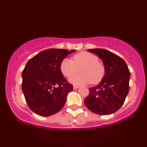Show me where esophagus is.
Segmentation results:
<instances>
[{
	"label": "esophagus",
	"mask_w": 147,
	"mask_h": 147,
	"mask_svg": "<svg viewBox=\"0 0 147 147\" xmlns=\"http://www.w3.org/2000/svg\"><path fill=\"white\" fill-rule=\"evenodd\" d=\"M79 88V86H73V89H77V88Z\"/></svg>",
	"instance_id": "esophagus-1"
}]
</instances>
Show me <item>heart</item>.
Wrapping results in <instances>:
<instances>
[{"label": "heart", "mask_w": 147, "mask_h": 147, "mask_svg": "<svg viewBox=\"0 0 147 147\" xmlns=\"http://www.w3.org/2000/svg\"><path fill=\"white\" fill-rule=\"evenodd\" d=\"M80 69L81 74L73 76ZM60 70L65 77H72L69 82L75 85L97 84L102 81L105 74V68L96 55L87 52H82L73 57V61L65 58L60 63Z\"/></svg>", "instance_id": "obj_1"}]
</instances>
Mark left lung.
<instances>
[{"mask_svg": "<svg viewBox=\"0 0 147 147\" xmlns=\"http://www.w3.org/2000/svg\"><path fill=\"white\" fill-rule=\"evenodd\" d=\"M88 51L102 60L105 74L98 85L90 88V94L84 100L92 113L108 115L122 107L129 90L130 74L126 62L109 50L95 48Z\"/></svg>", "mask_w": 147, "mask_h": 147, "instance_id": "8db88e82", "label": "left lung"}]
</instances>
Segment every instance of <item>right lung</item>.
Masks as SVG:
<instances>
[{"label": "right lung", "mask_w": 147, "mask_h": 147, "mask_svg": "<svg viewBox=\"0 0 147 147\" xmlns=\"http://www.w3.org/2000/svg\"><path fill=\"white\" fill-rule=\"evenodd\" d=\"M75 51L50 48L28 61L22 72V90L34 113L48 117L63 107L73 86L63 77L60 63L69 54Z\"/></svg>", "instance_id": "right-lung-1"}]
</instances>
